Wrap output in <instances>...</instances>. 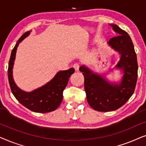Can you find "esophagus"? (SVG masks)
<instances>
[{"label":"esophagus","mask_w":146,"mask_h":146,"mask_svg":"<svg viewBox=\"0 0 146 146\" xmlns=\"http://www.w3.org/2000/svg\"><path fill=\"white\" fill-rule=\"evenodd\" d=\"M73 67L74 68V69L78 71V70H79V68H80V64H78V63H76V64H74Z\"/></svg>","instance_id":"esophagus-1"}]
</instances>
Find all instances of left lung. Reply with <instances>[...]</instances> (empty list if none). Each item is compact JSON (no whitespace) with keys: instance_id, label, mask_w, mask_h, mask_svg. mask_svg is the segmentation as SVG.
Wrapping results in <instances>:
<instances>
[{"instance_id":"8db88e82","label":"left lung","mask_w":146,"mask_h":146,"mask_svg":"<svg viewBox=\"0 0 146 146\" xmlns=\"http://www.w3.org/2000/svg\"><path fill=\"white\" fill-rule=\"evenodd\" d=\"M110 26L117 36L111 38L108 44L120 55L113 68L122 72L121 81L111 83L106 79V74L94 72L85 65H82L79 69L84 76L88 102L94 110L100 111L115 110L125 104L133 94L137 78V56L130 36L117 25Z\"/></svg>"}]
</instances>
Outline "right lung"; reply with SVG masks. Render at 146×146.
<instances>
[{
    "label": "right lung",
    "instance_id": "right-lung-1",
    "mask_svg": "<svg viewBox=\"0 0 146 146\" xmlns=\"http://www.w3.org/2000/svg\"><path fill=\"white\" fill-rule=\"evenodd\" d=\"M31 34V31L26 32L18 40L11 52L8 68V77L10 87L16 99L29 109L38 113L50 112L59 107L63 99V91L68 84L70 76L75 72L73 68L67 70L58 72L55 76L42 86L27 92L19 88L13 79V69L15 64L17 48L19 44Z\"/></svg>",
    "mask_w": 146,
    "mask_h": 146
}]
</instances>
